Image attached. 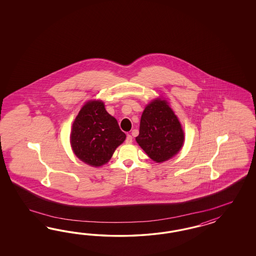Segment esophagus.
I'll return each instance as SVG.
<instances>
[{"instance_id": "obj_1", "label": "esophagus", "mask_w": 256, "mask_h": 256, "mask_svg": "<svg viewBox=\"0 0 256 256\" xmlns=\"http://www.w3.org/2000/svg\"><path fill=\"white\" fill-rule=\"evenodd\" d=\"M132 142H133V138H132V135H130V134H128V135L126 136V144H132Z\"/></svg>"}]
</instances>
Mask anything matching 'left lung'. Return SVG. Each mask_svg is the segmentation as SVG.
Instances as JSON below:
<instances>
[{"instance_id":"obj_1","label":"left lung","mask_w":256,"mask_h":256,"mask_svg":"<svg viewBox=\"0 0 256 256\" xmlns=\"http://www.w3.org/2000/svg\"><path fill=\"white\" fill-rule=\"evenodd\" d=\"M136 140L156 162H166L178 153L184 144V132L167 101L158 98L146 107Z\"/></svg>"}]
</instances>
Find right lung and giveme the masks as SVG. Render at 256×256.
<instances>
[{
  "mask_svg": "<svg viewBox=\"0 0 256 256\" xmlns=\"http://www.w3.org/2000/svg\"><path fill=\"white\" fill-rule=\"evenodd\" d=\"M126 139L116 119L100 100L86 102L72 124L70 144L78 158L94 167L108 162Z\"/></svg>",
  "mask_w": 256,
  "mask_h": 256,
  "instance_id": "right-lung-1",
  "label": "right lung"
}]
</instances>
